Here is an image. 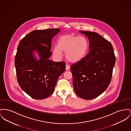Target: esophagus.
<instances>
[{"mask_svg": "<svg viewBox=\"0 0 131 131\" xmlns=\"http://www.w3.org/2000/svg\"><path fill=\"white\" fill-rule=\"evenodd\" d=\"M70 69V66L68 65V64H66V71H68V70H69Z\"/></svg>", "mask_w": 131, "mask_h": 131, "instance_id": "34e87169", "label": "esophagus"}]
</instances>
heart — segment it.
<instances>
[{
    "label": "heart",
    "instance_id": "heart-1",
    "mask_svg": "<svg viewBox=\"0 0 131 131\" xmlns=\"http://www.w3.org/2000/svg\"><path fill=\"white\" fill-rule=\"evenodd\" d=\"M89 45L84 37L68 34L60 36L57 41V46H54L53 54L60 57L65 53L67 60L71 63L82 61L86 56Z\"/></svg>",
    "mask_w": 131,
    "mask_h": 131
}]
</instances>
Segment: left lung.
Masks as SVG:
<instances>
[{
	"label": "left lung",
	"instance_id": "8db88e82",
	"mask_svg": "<svg viewBox=\"0 0 131 131\" xmlns=\"http://www.w3.org/2000/svg\"><path fill=\"white\" fill-rule=\"evenodd\" d=\"M89 40V50L82 61L71 65L74 91L81 98L97 97L110 84L115 64L113 46L99 34L79 31Z\"/></svg>",
	"mask_w": 131,
	"mask_h": 131
}]
</instances>
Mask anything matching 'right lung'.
Here are the masks:
<instances>
[{
    "instance_id": "right-lung-1",
    "label": "right lung",
    "mask_w": 131,
    "mask_h": 131,
    "mask_svg": "<svg viewBox=\"0 0 131 131\" xmlns=\"http://www.w3.org/2000/svg\"><path fill=\"white\" fill-rule=\"evenodd\" d=\"M60 29L34 30L22 39L18 46L15 66L18 83L32 99L42 100L53 92L59 76L65 71V62H53L48 58L51 40ZM37 50L40 59L36 61L32 52Z\"/></svg>"
}]
</instances>
